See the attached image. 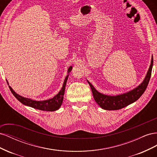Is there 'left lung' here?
I'll return each mask as SVG.
<instances>
[{"mask_svg":"<svg viewBox=\"0 0 157 157\" xmlns=\"http://www.w3.org/2000/svg\"><path fill=\"white\" fill-rule=\"evenodd\" d=\"M153 65V56H152L151 65L143 82L138 86L130 90V91H128L124 94H118L117 96H109V95L99 92L94 87L93 85L87 80V82L89 84L90 88H91L95 101L100 106L101 108L109 111L118 110V109L124 108L130 105V104L135 102L145 91L151 78Z\"/></svg>","mask_w":157,"mask_h":157,"instance_id":"left-lung-1","label":"left lung"}]
</instances>
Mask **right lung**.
I'll list each match as a JSON object with an SVG mask.
<instances>
[{
	"mask_svg": "<svg viewBox=\"0 0 157 157\" xmlns=\"http://www.w3.org/2000/svg\"><path fill=\"white\" fill-rule=\"evenodd\" d=\"M72 69H73L72 66H70V67H69V69L67 70V75L66 76V77L65 78L64 82L63 84V86L60 90V91L58 92V94H56L54 98H52L49 99H46V100L36 101V100H33V99H30V98H24L23 96H21L20 95L17 94L10 87V86H9V88H10L11 92L13 94V96L16 97V98L19 101H20L22 104H23V105L33 107V108L36 109H39V110H41V111H55L56 110H58V109L60 108L61 104H62V102L63 100V96H64V93H65L66 83H67L69 73L71 71V70H72ZM6 81H7L8 84L9 85L8 80H6Z\"/></svg>",
	"mask_w": 157,
	"mask_h": 157,
	"instance_id": "obj_1",
	"label": "right lung"
}]
</instances>
